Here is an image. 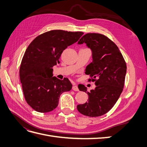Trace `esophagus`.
Listing matches in <instances>:
<instances>
[{
  "label": "esophagus",
  "instance_id": "1",
  "mask_svg": "<svg viewBox=\"0 0 147 147\" xmlns=\"http://www.w3.org/2000/svg\"><path fill=\"white\" fill-rule=\"evenodd\" d=\"M72 90L74 91H78V86L76 85V84H74L73 86H72Z\"/></svg>",
  "mask_w": 147,
  "mask_h": 147
}]
</instances>
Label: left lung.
Masks as SVG:
<instances>
[{"label":"left lung","instance_id":"1","mask_svg":"<svg viewBox=\"0 0 147 147\" xmlns=\"http://www.w3.org/2000/svg\"><path fill=\"white\" fill-rule=\"evenodd\" d=\"M83 43L92 51V62L86 68L91 77L88 81L95 82L96 86L90 92L84 85L78 86L80 91L87 93L88 100L77 107L85 116L100 117L113 107L122 92L126 64L116 44L104 35L86 34L78 42Z\"/></svg>","mask_w":147,"mask_h":147}]
</instances>
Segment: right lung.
Here are the masks:
<instances>
[{
  "instance_id": "obj_1",
  "label": "right lung",
  "mask_w": 147,
  "mask_h": 147,
  "mask_svg": "<svg viewBox=\"0 0 147 147\" xmlns=\"http://www.w3.org/2000/svg\"><path fill=\"white\" fill-rule=\"evenodd\" d=\"M82 32L52 30L35 38L26 49L20 68V78L26 102L40 113L57 107L62 93L72 85L67 78L53 77V67L59 63L62 53L77 42Z\"/></svg>"
}]
</instances>
